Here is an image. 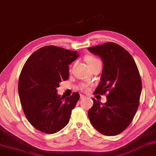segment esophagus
I'll use <instances>...</instances> for the list:
<instances>
[{"label": "esophagus", "mask_w": 156, "mask_h": 156, "mask_svg": "<svg viewBox=\"0 0 156 156\" xmlns=\"http://www.w3.org/2000/svg\"><path fill=\"white\" fill-rule=\"evenodd\" d=\"M86 96H84L83 94H81L80 95V99H83V98H85Z\"/></svg>", "instance_id": "esophagus-1"}]
</instances>
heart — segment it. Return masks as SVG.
Listing matches in <instances>:
<instances>
[{"mask_svg": "<svg viewBox=\"0 0 156 156\" xmlns=\"http://www.w3.org/2000/svg\"><path fill=\"white\" fill-rule=\"evenodd\" d=\"M86 61L88 63L89 66H90L91 65L94 64V63L100 62L99 59H98L96 57H94L93 56H87L86 57ZM79 88H80V89L81 90H88V87H87V86L85 85V84H81Z\"/></svg>", "mask_w": 156, "mask_h": 156, "instance_id": "b5f03b06", "label": "heart"}]
</instances>
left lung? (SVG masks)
I'll return each instance as SVG.
<instances>
[{
  "label": "left lung",
  "instance_id": "left-lung-1",
  "mask_svg": "<svg viewBox=\"0 0 156 156\" xmlns=\"http://www.w3.org/2000/svg\"><path fill=\"white\" fill-rule=\"evenodd\" d=\"M88 49L103 63L101 82L94 94L108 92L105 103L92 99L89 119L99 133L116 136L129 126L138 110L142 91L140 73L129 52L116 43L107 42Z\"/></svg>",
  "mask_w": 156,
  "mask_h": 156
}]
</instances>
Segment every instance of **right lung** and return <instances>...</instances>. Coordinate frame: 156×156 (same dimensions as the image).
Here are the masks:
<instances>
[{"mask_svg": "<svg viewBox=\"0 0 156 156\" xmlns=\"http://www.w3.org/2000/svg\"><path fill=\"white\" fill-rule=\"evenodd\" d=\"M79 57L77 51L46 46L31 54L22 69L18 81L20 103L28 121L35 129L54 133L68 122L80 95L74 92L62 97L57 88L69 76V65Z\"/></svg>", "mask_w": 156, "mask_h": 156, "instance_id": "right-lung-1", "label": "right lung"}]
</instances>
